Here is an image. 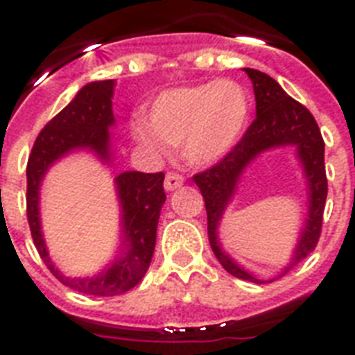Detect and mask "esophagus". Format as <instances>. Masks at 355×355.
<instances>
[{"label": "esophagus", "instance_id": "obj_1", "mask_svg": "<svg viewBox=\"0 0 355 355\" xmlns=\"http://www.w3.org/2000/svg\"><path fill=\"white\" fill-rule=\"evenodd\" d=\"M184 184V177L178 175V173H167L166 175V182H164V188L167 191H173V189H178Z\"/></svg>", "mask_w": 355, "mask_h": 355}]
</instances>
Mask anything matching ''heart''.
<instances>
[{
  "instance_id": "obj_1",
  "label": "heart",
  "mask_w": 355,
  "mask_h": 355,
  "mask_svg": "<svg viewBox=\"0 0 355 355\" xmlns=\"http://www.w3.org/2000/svg\"><path fill=\"white\" fill-rule=\"evenodd\" d=\"M250 103L234 80L175 86L160 92L149 107V121L134 119L139 144L156 155L180 145L191 166H210L239 144L247 130Z\"/></svg>"
}]
</instances>
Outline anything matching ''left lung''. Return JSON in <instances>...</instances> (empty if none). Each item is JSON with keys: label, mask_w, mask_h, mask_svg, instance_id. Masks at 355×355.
I'll return each mask as SVG.
<instances>
[{"label": "left lung", "mask_w": 355, "mask_h": 355, "mask_svg": "<svg viewBox=\"0 0 355 355\" xmlns=\"http://www.w3.org/2000/svg\"><path fill=\"white\" fill-rule=\"evenodd\" d=\"M252 80L254 96H256V119L227 156L214 164L205 171L193 175L195 184L199 186L205 197L206 214H208V239L211 250L225 267L236 278L263 284V280L254 278L247 270L237 267L230 256L223 252L217 241V225L227 208L228 200L232 199L236 184L241 177L243 169L263 150L278 145H295L298 158L302 162L304 173L309 186V217L304 228L297 250L293 254L291 263L287 265L282 275L291 270L300 263L306 256L313 252L319 243L322 230V216H324L326 195H328V180L324 167V139L320 136V128L308 108L289 97L282 86L272 77L258 69L245 68Z\"/></svg>", "instance_id": "1"}]
</instances>
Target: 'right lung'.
<instances>
[{
  "label": "right lung",
  "mask_w": 355,
  "mask_h": 355,
  "mask_svg": "<svg viewBox=\"0 0 355 355\" xmlns=\"http://www.w3.org/2000/svg\"><path fill=\"white\" fill-rule=\"evenodd\" d=\"M114 80L86 85L75 99L64 107L36 138L27 160V221L40 258L53 275L73 291L94 297H114L132 289L149 269L156 243L164 193V173L125 171L116 177L123 208V245L125 250L108 269L92 278H66L55 269L47 256L40 232L38 189L44 173L53 162L73 149H90L108 160V127L114 125Z\"/></svg>",
  "instance_id": "add662e5"
}]
</instances>
